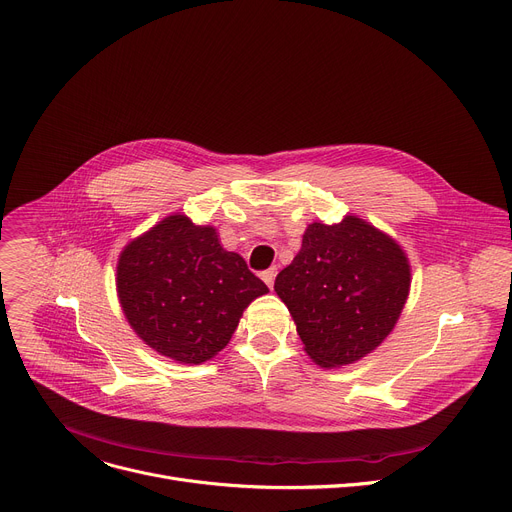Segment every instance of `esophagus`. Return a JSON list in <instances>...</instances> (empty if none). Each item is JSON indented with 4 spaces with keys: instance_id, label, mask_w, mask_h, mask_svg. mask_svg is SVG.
I'll use <instances>...</instances> for the list:
<instances>
[{
    "instance_id": "esophagus-1",
    "label": "esophagus",
    "mask_w": 512,
    "mask_h": 512,
    "mask_svg": "<svg viewBox=\"0 0 512 512\" xmlns=\"http://www.w3.org/2000/svg\"><path fill=\"white\" fill-rule=\"evenodd\" d=\"M274 277H277V268H268V270H264L262 272V281L272 289V285H274Z\"/></svg>"
}]
</instances>
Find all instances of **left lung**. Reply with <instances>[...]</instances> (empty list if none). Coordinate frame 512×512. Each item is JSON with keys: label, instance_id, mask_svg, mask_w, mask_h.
I'll return each instance as SVG.
<instances>
[{"label": "left lung", "instance_id": "obj_1", "mask_svg": "<svg viewBox=\"0 0 512 512\" xmlns=\"http://www.w3.org/2000/svg\"><path fill=\"white\" fill-rule=\"evenodd\" d=\"M274 291L289 307L307 355L340 367L375 350L396 326L410 291L402 248L367 221L311 223Z\"/></svg>", "mask_w": 512, "mask_h": 512}]
</instances>
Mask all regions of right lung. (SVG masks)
<instances>
[{"label": "right lung", "mask_w": 512, "mask_h": 512, "mask_svg": "<svg viewBox=\"0 0 512 512\" xmlns=\"http://www.w3.org/2000/svg\"><path fill=\"white\" fill-rule=\"evenodd\" d=\"M116 291L145 344L199 365L229 342L244 309L268 287L240 254L221 248L213 227L172 215L123 250Z\"/></svg>", "instance_id": "1"}]
</instances>
